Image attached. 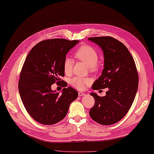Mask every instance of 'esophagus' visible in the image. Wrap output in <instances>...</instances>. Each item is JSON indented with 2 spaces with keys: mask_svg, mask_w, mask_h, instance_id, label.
Segmentation results:
<instances>
[{
  "mask_svg": "<svg viewBox=\"0 0 154 154\" xmlns=\"http://www.w3.org/2000/svg\"><path fill=\"white\" fill-rule=\"evenodd\" d=\"M85 94L82 93V92H79V93H78V95H79V97H82V96L85 95Z\"/></svg>",
  "mask_w": 154,
  "mask_h": 154,
  "instance_id": "1",
  "label": "esophagus"
}]
</instances>
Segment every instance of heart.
Masks as SVG:
<instances>
[{
  "mask_svg": "<svg viewBox=\"0 0 154 154\" xmlns=\"http://www.w3.org/2000/svg\"><path fill=\"white\" fill-rule=\"evenodd\" d=\"M75 56L78 60L85 63L90 67L91 71H96L98 69L97 61L99 60V55L94 49L89 45H83L77 49L75 52ZM74 65V61L72 58L66 57L63 61V70L66 75L71 73ZM91 83V79L89 77H75L72 78L70 83L73 87L79 90H83L86 86Z\"/></svg>",
  "mask_w": 154,
  "mask_h": 154,
  "instance_id": "obj_1",
  "label": "heart"
}]
</instances>
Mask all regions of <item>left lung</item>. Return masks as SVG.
Returning <instances> with one entry per match:
<instances>
[{"mask_svg":"<svg viewBox=\"0 0 154 154\" xmlns=\"http://www.w3.org/2000/svg\"><path fill=\"white\" fill-rule=\"evenodd\" d=\"M88 40L99 45L104 55V69L92 89L108 88L104 97L90 94L95 103L89 114L97 123L110 125L122 119L131 107L138 91V71L132 55L122 42L110 36Z\"/></svg>","mask_w":154,"mask_h":154,"instance_id":"obj_1","label":"left lung"}]
</instances>
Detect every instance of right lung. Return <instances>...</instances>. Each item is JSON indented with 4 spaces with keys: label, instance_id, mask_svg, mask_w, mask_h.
Here are the masks:
<instances>
[{
    "label": "right lung",
    "instance_id": "obj_1",
    "mask_svg": "<svg viewBox=\"0 0 154 154\" xmlns=\"http://www.w3.org/2000/svg\"><path fill=\"white\" fill-rule=\"evenodd\" d=\"M79 40L65 39L44 40L32 48L23 65L18 91L28 114L38 122L51 125L63 120L70 104L77 99L78 93L61 80L64 77L63 61L71 48ZM62 82L65 88L61 95L51 87Z\"/></svg>",
    "mask_w": 154,
    "mask_h": 154
}]
</instances>
